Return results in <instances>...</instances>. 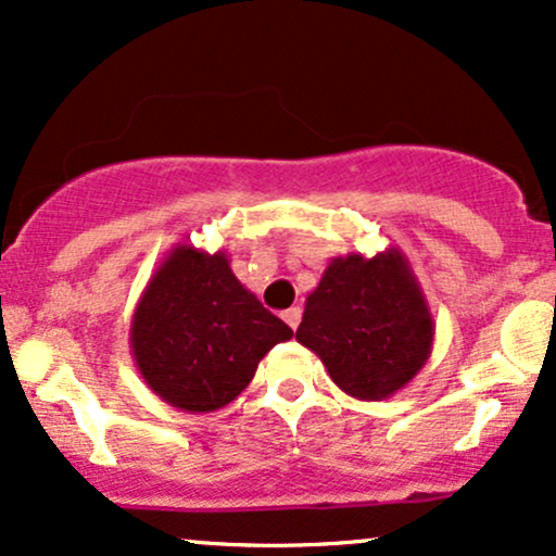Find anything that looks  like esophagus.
Segmentation results:
<instances>
[{
	"label": "esophagus",
	"mask_w": 556,
	"mask_h": 556,
	"mask_svg": "<svg viewBox=\"0 0 556 556\" xmlns=\"http://www.w3.org/2000/svg\"><path fill=\"white\" fill-rule=\"evenodd\" d=\"M300 316H303V311L298 308V305H292V308H287L285 314H282V318H285V324L290 329H298V324H300Z\"/></svg>",
	"instance_id": "34e87169"
}]
</instances>
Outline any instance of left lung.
<instances>
[{"instance_id":"8db88e82","label":"left lung","mask_w":556,"mask_h":556,"mask_svg":"<svg viewBox=\"0 0 556 556\" xmlns=\"http://www.w3.org/2000/svg\"><path fill=\"white\" fill-rule=\"evenodd\" d=\"M429 300L400 248L329 261L305 298L295 340L350 397L376 402L410 384L433 348Z\"/></svg>"}]
</instances>
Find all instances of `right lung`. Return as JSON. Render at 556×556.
<instances>
[{"instance_id":"add662e5","label":"right lung","mask_w":556,"mask_h":556,"mask_svg":"<svg viewBox=\"0 0 556 556\" xmlns=\"http://www.w3.org/2000/svg\"><path fill=\"white\" fill-rule=\"evenodd\" d=\"M292 329L229 269L225 251L177 242L140 292L130 353L156 397L212 413L251 384L261 358Z\"/></svg>"}]
</instances>
